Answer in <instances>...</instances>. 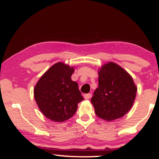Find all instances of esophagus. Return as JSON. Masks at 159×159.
Masks as SVG:
<instances>
[{"instance_id":"obj_1","label":"esophagus","mask_w":159,"mask_h":159,"mask_svg":"<svg viewBox=\"0 0 159 159\" xmlns=\"http://www.w3.org/2000/svg\"><path fill=\"white\" fill-rule=\"evenodd\" d=\"M91 96H92L91 93H87V94L84 95V97L85 99H89V98H91Z\"/></svg>"}]
</instances>
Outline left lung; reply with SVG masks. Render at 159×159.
Segmentation results:
<instances>
[{
  "label": "left lung",
  "mask_w": 159,
  "mask_h": 159,
  "mask_svg": "<svg viewBox=\"0 0 159 159\" xmlns=\"http://www.w3.org/2000/svg\"><path fill=\"white\" fill-rule=\"evenodd\" d=\"M98 87L91 102L101 119L111 121L123 116L131 109L137 87L132 76L116 63H107L98 71Z\"/></svg>",
  "instance_id": "1"
}]
</instances>
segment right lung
<instances>
[{"label": "right lung", "mask_w": 159, "mask_h": 159, "mask_svg": "<svg viewBox=\"0 0 159 159\" xmlns=\"http://www.w3.org/2000/svg\"><path fill=\"white\" fill-rule=\"evenodd\" d=\"M73 72V67L59 62L45 72L35 86L36 104L45 116L52 121L69 120L84 99L78 84L71 79Z\"/></svg>", "instance_id": "1"}]
</instances>
